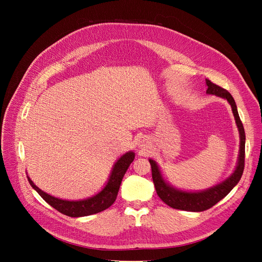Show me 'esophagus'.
Here are the masks:
<instances>
[{
  "label": "esophagus",
  "instance_id": "obj_1",
  "mask_svg": "<svg viewBox=\"0 0 262 262\" xmlns=\"http://www.w3.org/2000/svg\"><path fill=\"white\" fill-rule=\"evenodd\" d=\"M137 145H138L139 148H147L148 145H149V141L148 139L146 138V137H140V138L138 139V141H137Z\"/></svg>",
  "mask_w": 262,
  "mask_h": 262
}]
</instances>
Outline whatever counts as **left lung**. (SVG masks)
<instances>
[{"label":"left lung","instance_id":"obj_1","mask_svg":"<svg viewBox=\"0 0 262 262\" xmlns=\"http://www.w3.org/2000/svg\"><path fill=\"white\" fill-rule=\"evenodd\" d=\"M206 85L208 87L207 90H206V93L216 95L219 98L225 99L231 106L232 114H233V117H235L237 127L239 130V136H240V148H239L238 162H237L235 171H233L231 175L228 176L224 182L206 190L192 192V191H185V190L177 189L171 186L168 182L164 181L157 162L154 159L149 158L148 161L150 163V167H152V177H153V182L155 185L157 194L161 199V201H163L167 205H169L170 207L174 209L200 212V211H204L211 208L212 206H214L217 202L224 199L232 190V188L239 183L244 170L245 133H244L243 124L238 114L236 102L227 90L213 84V82H211L209 79H206Z\"/></svg>","mask_w":262,"mask_h":262}]
</instances>
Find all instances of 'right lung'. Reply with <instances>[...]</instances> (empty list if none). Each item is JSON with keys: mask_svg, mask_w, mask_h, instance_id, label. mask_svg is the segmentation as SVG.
I'll return each mask as SVG.
<instances>
[{"mask_svg": "<svg viewBox=\"0 0 262 262\" xmlns=\"http://www.w3.org/2000/svg\"><path fill=\"white\" fill-rule=\"evenodd\" d=\"M134 159L135 153L133 150H129V152L122 155L114 164V168L112 170V173L109 175L108 182L105 185V187L98 194L84 200L67 201L52 196L48 194L47 192L39 189L29 176H27V180H29L31 186L38 192L39 195L48 204H50L53 208L72 217L86 216L101 212L109 208L110 206L115 203L120 189L121 182L123 180V176L126 173L129 164L134 161Z\"/></svg>", "mask_w": 262, "mask_h": 262, "instance_id": "1", "label": "right lung"}]
</instances>
